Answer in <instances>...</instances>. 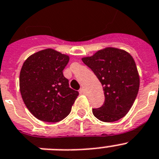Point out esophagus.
<instances>
[{"label":"esophagus","instance_id":"34e87169","mask_svg":"<svg viewBox=\"0 0 159 159\" xmlns=\"http://www.w3.org/2000/svg\"><path fill=\"white\" fill-rule=\"evenodd\" d=\"M80 93H82V94H85L86 93V90H85L84 88H81L80 90Z\"/></svg>","mask_w":159,"mask_h":159}]
</instances>
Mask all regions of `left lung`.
<instances>
[{
    "mask_svg": "<svg viewBox=\"0 0 159 159\" xmlns=\"http://www.w3.org/2000/svg\"><path fill=\"white\" fill-rule=\"evenodd\" d=\"M82 61L101 83L105 97L102 106L93 108V115L104 122L124 117L134 104L140 85L134 58L124 50L106 47Z\"/></svg>",
    "mask_w": 159,
    "mask_h": 159,
    "instance_id": "left-lung-1",
    "label": "left lung"
}]
</instances>
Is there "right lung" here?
I'll return each instance as SVG.
<instances>
[{
    "mask_svg": "<svg viewBox=\"0 0 159 159\" xmlns=\"http://www.w3.org/2000/svg\"><path fill=\"white\" fill-rule=\"evenodd\" d=\"M69 56L45 49L28 57L20 71L19 86L26 108L37 119L58 122L71 110L79 93L69 87L63 70Z\"/></svg>",
    "mask_w": 159,
    "mask_h": 159,
    "instance_id": "add662e5",
    "label": "right lung"
}]
</instances>
